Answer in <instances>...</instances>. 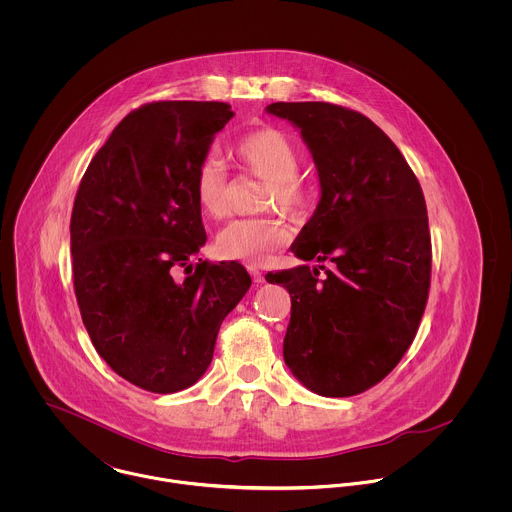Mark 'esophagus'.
I'll list each match as a JSON object with an SVG mask.
<instances>
[{"mask_svg": "<svg viewBox=\"0 0 512 512\" xmlns=\"http://www.w3.org/2000/svg\"><path fill=\"white\" fill-rule=\"evenodd\" d=\"M248 272H250V276L254 278L256 284H262V282H264V276H262V272H260L256 266H248Z\"/></svg>", "mask_w": 512, "mask_h": 512, "instance_id": "esophagus-1", "label": "esophagus"}]
</instances>
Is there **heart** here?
Wrapping results in <instances>:
<instances>
[{
  "label": "heart",
  "mask_w": 512,
  "mask_h": 512,
  "mask_svg": "<svg viewBox=\"0 0 512 512\" xmlns=\"http://www.w3.org/2000/svg\"><path fill=\"white\" fill-rule=\"evenodd\" d=\"M242 165L268 179L264 191L266 207H278L299 217L311 199L309 187L297 175L301 167L299 151L292 140L278 130L264 128L246 134L234 146ZM193 193L201 211L209 217H222L226 211V173L219 159L205 157L193 175ZM288 226L276 217L230 220L217 236V252L226 260L264 262L288 240Z\"/></svg>",
  "instance_id": "obj_1"
}]
</instances>
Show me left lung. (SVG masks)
I'll return each instance as SVG.
<instances>
[{
  "label": "left lung",
  "mask_w": 512,
  "mask_h": 512,
  "mask_svg": "<svg viewBox=\"0 0 512 512\" xmlns=\"http://www.w3.org/2000/svg\"><path fill=\"white\" fill-rule=\"evenodd\" d=\"M266 112L299 130L321 185L292 252L329 262L266 276L292 297L284 361L315 394L355 396L400 363L424 315L432 274L424 193L400 149L363 114L329 102H274Z\"/></svg>",
  "instance_id": "8db88e82"
}]
</instances>
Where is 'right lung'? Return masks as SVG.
Returning <instances> with one entry per match:
<instances>
[{"label":"right lung","mask_w":512,"mask_h":512,"mask_svg":"<svg viewBox=\"0 0 512 512\" xmlns=\"http://www.w3.org/2000/svg\"><path fill=\"white\" fill-rule=\"evenodd\" d=\"M234 116L224 102H151L92 157L71 217L74 293L98 355L157 394L195 384L222 319L252 280L238 262L193 266L205 246L193 175Z\"/></svg>","instance_id":"1"}]
</instances>
